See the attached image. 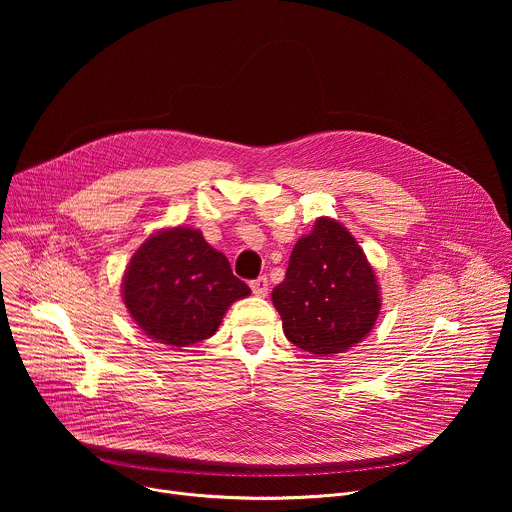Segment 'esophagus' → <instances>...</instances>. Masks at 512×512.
<instances>
[{
  "label": "esophagus",
  "instance_id": "obj_1",
  "mask_svg": "<svg viewBox=\"0 0 512 512\" xmlns=\"http://www.w3.org/2000/svg\"><path fill=\"white\" fill-rule=\"evenodd\" d=\"M251 289H253V294H255V296L265 298V296H267V289H269V279H267L265 275H261V277L253 279V281H251Z\"/></svg>",
  "mask_w": 512,
  "mask_h": 512
}]
</instances>
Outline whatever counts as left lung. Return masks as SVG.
Here are the masks:
<instances>
[{
  "label": "left lung",
  "mask_w": 512,
  "mask_h": 512,
  "mask_svg": "<svg viewBox=\"0 0 512 512\" xmlns=\"http://www.w3.org/2000/svg\"><path fill=\"white\" fill-rule=\"evenodd\" d=\"M271 300L287 340L316 356L358 344L381 312V291L367 255L328 216L296 243Z\"/></svg>",
  "instance_id": "1"
}]
</instances>
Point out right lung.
Masks as SVG:
<instances>
[{
	"label": "right lung",
	"instance_id": "add662e5",
	"mask_svg": "<svg viewBox=\"0 0 512 512\" xmlns=\"http://www.w3.org/2000/svg\"><path fill=\"white\" fill-rule=\"evenodd\" d=\"M249 294L229 259L190 227L145 239L123 275V302L135 324L174 348L210 338L229 306Z\"/></svg>",
	"mask_w": 512,
	"mask_h": 512
}]
</instances>
